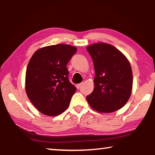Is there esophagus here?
Segmentation results:
<instances>
[{
	"label": "esophagus",
	"instance_id": "esophagus-1",
	"mask_svg": "<svg viewBox=\"0 0 155 155\" xmlns=\"http://www.w3.org/2000/svg\"><path fill=\"white\" fill-rule=\"evenodd\" d=\"M81 85H82V83H79V84H77V85H76V87H77V89H79L80 87L81 86Z\"/></svg>",
	"mask_w": 155,
	"mask_h": 155
}]
</instances>
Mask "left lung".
I'll use <instances>...</instances> for the list:
<instances>
[{"label":"left lung","instance_id":"8db88e82","mask_svg":"<svg viewBox=\"0 0 155 155\" xmlns=\"http://www.w3.org/2000/svg\"><path fill=\"white\" fill-rule=\"evenodd\" d=\"M93 60L95 78L92 93L87 101L98 112L111 113L125 105L133 87L129 61L119 50L108 44L97 43L87 47Z\"/></svg>","mask_w":155,"mask_h":155}]
</instances>
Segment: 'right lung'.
Wrapping results in <instances>:
<instances>
[{
    "label": "right lung",
    "instance_id": "obj_1",
    "mask_svg": "<svg viewBox=\"0 0 155 155\" xmlns=\"http://www.w3.org/2000/svg\"><path fill=\"white\" fill-rule=\"evenodd\" d=\"M76 47L57 44L41 48L33 54L26 72V92L39 111L49 116L68 109L77 88L70 82L66 67Z\"/></svg>",
    "mask_w": 155,
    "mask_h": 155
}]
</instances>
